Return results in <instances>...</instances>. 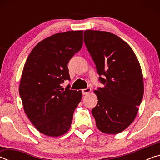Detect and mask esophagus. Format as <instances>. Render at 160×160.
Wrapping results in <instances>:
<instances>
[{
  "label": "esophagus",
  "instance_id": "1",
  "mask_svg": "<svg viewBox=\"0 0 160 160\" xmlns=\"http://www.w3.org/2000/svg\"><path fill=\"white\" fill-rule=\"evenodd\" d=\"M82 94H89L91 92V88H86V89H83V90H82Z\"/></svg>",
  "mask_w": 160,
  "mask_h": 160
}]
</instances>
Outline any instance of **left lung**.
Instances as JSON below:
<instances>
[{
  "label": "left lung",
  "instance_id": "left-lung-1",
  "mask_svg": "<svg viewBox=\"0 0 160 160\" xmlns=\"http://www.w3.org/2000/svg\"><path fill=\"white\" fill-rule=\"evenodd\" d=\"M84 42L104 85L94 90L98 102L92 113L96 126L104 133H119L134 121L142 99L139 61L131 47L110 32L85 30Z\"/></svg>",
  "mask_w": 160,
  "mask_h": 160
}]
</instances>
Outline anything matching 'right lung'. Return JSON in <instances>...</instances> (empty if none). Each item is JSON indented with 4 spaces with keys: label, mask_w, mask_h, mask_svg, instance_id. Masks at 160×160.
Returning <instances> with one entry per match:
<instances>
[{
    "label": "right lung",
    "mask_w": 160,
    "mask_h": 160,
    "mask_svg": "<svg viewBox=\"0 0 160 160\" xmlns=\"http://www.w3.org/2000/svg\"><path fill=\"white\" fill-rule=\"evenodd\" d=\"M83 31L57 33L35 46L25 62L19 92L23 108L40 132L51 137L66 133L82 92L64 89L70 80L68 63L82 47Z\"/></svg>",
    "instance_id": "1"
}]
</instances>
